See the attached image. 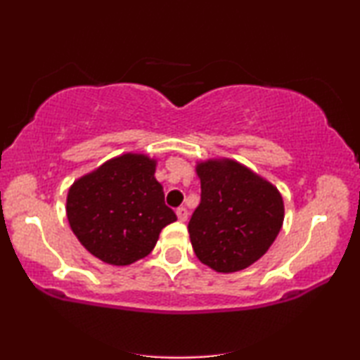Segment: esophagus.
<instances>
[{
  "label": "esophagus",
  "instance_id": "esophagus-1",
  "mask_svg": "<svg viewBox=\"0 0 360 360\" xmlns=\"http://www.w3.org/2000/svg\"><path fill=\"white\" fill-rule=\"evenodd\" d=\"M175 214H176V217H179L180 222H185V220L188 219V211H186V207H184V206L176 207Z\"/></svg>",
  "mask_w": 360,
  "mask_h": 360
}]
</instances>
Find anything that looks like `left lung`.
Wrapping results in <instances>:
<instances>
[{
	"label": "left lung",
	"mask_w": 360,
	"mask_h": 360,
	"mask_svg": "<svg viewBox=\"0 0 360 360\" xmlns=\"http://www.w3.org/2000/svg\"><path fill=\"white\" fill-rule=\"evenodd\" d=\"M196 172L201 202L188 224L196 257L222 274L250 267L267 252L283 225L280 191L230 159L199 162Z\"/></svg>",
	"instance_id": "left-lung-1"
}]
</instances>
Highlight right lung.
Instances as JSON below:
<instances>
[{
  "label": "right lung",
  "instance_id": "obj_1",
  "mask_svg": "<svg viewBox=\"0 0 360 360\" xmlns=\"http://www.w3.org/2000/svg\"><path fill=\"white\" fill-rule=\"evenodd\" d=\"M154 172V159L127 153L70 186L65 207L70 229L93 256L129 265L148 256L164 226L175 222Z\"/></svg>",
  "mask_w": 360,
  "mask_h": 360
}]
</instances>
